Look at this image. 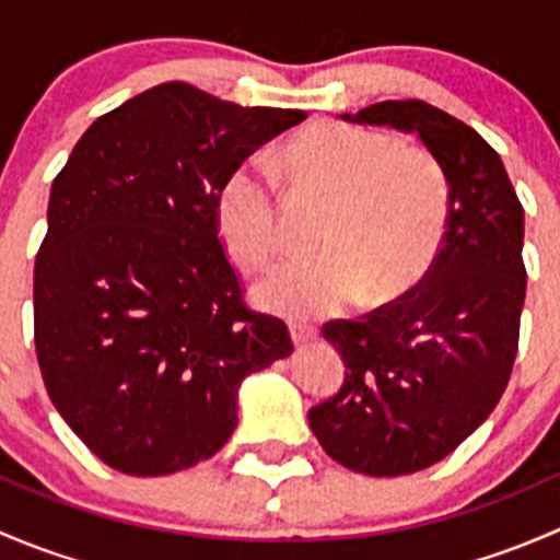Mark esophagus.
I'll return each mask as SVG.
<instances>
[{"label": "esophagus", "mask_w": 560, "mask_h": 560, "mask_svg": "<svg viewBox=\"0 0 560 560\" xmlns=\"http://www.w3.org/2000/svg\"><path fill=\"white\" fill-rule=\"evenodd\" d=\"M290 336H292V343H295V347H303V343L314 341V338L319 336V330L312 325H290Z\"/></svg>", "instance_id": "34e87169"}]
</instances>
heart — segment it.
Masks as SVG:
<instances>
[{
    "label": "heart",
    "mask_w": 560,
    "mask_h": 560,
    "mask_svg": "<svg viewBox=\"0 0 560 560\" xmlns=\"http://www.w3.org/2000/svg\"><path fill=\"white\" fill-rule=\"evenodd\" d=\"M298 180L332 197L322 254L273 265L254 287L259 306L325 316L358 301L409 295L442 252L450 184L431 151L354 124H314L287 145ZM279 175L259 156L238 162L217 191V228L235 262L257 268L281 246Z\"/></svg>",
    "instance_id": "heart-1"
}]
</instances>
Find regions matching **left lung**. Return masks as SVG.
<instances>
[{
    "instance_id": "left-lung-1",
    "label": "left lung",
    "mask_w": 560,
    "mask_h": 560,
    "mask_svg": "<svg viewBox=\"0 0 560 560\" xmlns=\"http://www.w3.org/2000/svg\"><path fill=\"white\" fill-rule=\"evenodd\" d=\"M354 124L420 135L450 184V224L425 279L400 301L322 327L347 376L308 411L322 450L369 477L422 471L490 417L510 382L525 301L523 206L482 135L422 100Z\"/></svg>"
}]
</instances>
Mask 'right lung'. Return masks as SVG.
Returning a JSON list of instances; mask_svg holds the SVG:
<instances>
[{
    "mask_svg": "<svg viewBox=\"0 0 560 560\" xmlns=\"http://www.w3.org/2000/svg\"><path fill=\"white\" fill-rule=\"evenodd\" d=\"M303 110L160 83L83 132L54 178L35 262L45 389L110 468L165 477L238 425V387L292 352L244 303L217 228L222 178Z\"/></svg>",
    "mask_w": 560,
    "mask_h": 560,
    "instance_id": "1",
    "label": "right lung"
}]
</instances>
